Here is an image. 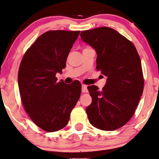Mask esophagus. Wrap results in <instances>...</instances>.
<instances>
[{
  "mask_svg": "<svg viewBox=\"0 0 159 159\" xmlns=\"http://www.w3.org/2000/svg\"><path fill=\"white\" fill-rule=\"evenodd\" d=\"M82 92L83 93H86V92H88L87 86V85H84V84H82Z\"/></svg>",
  "mask_w": 159,
  "mask_h": 159,
  "instance_id": "obj_1",
  "label": "esophagus"
}]
</instances>
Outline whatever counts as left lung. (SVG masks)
Here are the masks:
<instances>
[{
    "instance_id": "1",
    "label": "left lung",
    "mask_w": 159,
    "mask_h": 159,
    "mask_svg": "<svg viewBox=\"0 0 159 159\" xmlns=\"http://www.w3.org/2000/svg\"><path fill=\"white\" fill-rule=\"evenodd\" d=\"M81 39L97 54V69L106 76L102 90L88 87L92 102L86 108L89 123L105 131L125 125L134 113L144 89L142 64L131 41L113 29L83 31Z\"/></svg>"
}]
</instances>
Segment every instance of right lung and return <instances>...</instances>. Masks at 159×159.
<instances>
[{
	"mask_svg": "<svg viewBox=\"0 0 159 159\" xmlns=\"http://www.w3.org/2000/svg\"><path fill=\"white\" fill-rule=\"evenodd\" d=\"M80 31H48L26 51L18 72L21 99L36 125L49 132L68 123L70 113L81 93L79 81L58 82L66 60Z\"/></svg>",
	"mask_w": 159,
	"mask_h": 159,
	"instance_id": "add662e5",
	"label": "right lung"
}]
</instances>
